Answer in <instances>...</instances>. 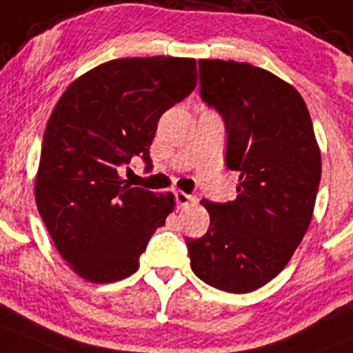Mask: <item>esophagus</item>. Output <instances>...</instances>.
Returning a JSON list of instances; mask_svg holds the SVG:
<instances>
[{
    "mask_svg": "<svg viewBox=\"0 0 353 353\" xmlns=\"http://www.w3.org/2000/svg\"><path fill=\"white\" fill-rule=\"evenodd\" d=\"M174 199H176V203L179 209H184V207L192 205V203L195 202V199H193L192 195H188V193L184 192H176L174 193Z\"/></svg>",
    "mask_w": 353,
    "mask_h": 353,
    "instance_id": "34e87169",
    "label": "esophagus"
}]
</instances>
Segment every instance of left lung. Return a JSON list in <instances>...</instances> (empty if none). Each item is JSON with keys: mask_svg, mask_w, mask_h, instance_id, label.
I'll return each instance as SVG.
<instances>
[{"mask_svg": "<svg viewBox=\"0 0 353 353\" xmlns=\"http://www.w3.org/2000/svg\"><path fill=\"white\" fill-rule=\"evenodd\" d=\"M200 97L221 114L233 202L202 200L210 226L188 239L192 270L221 291L243 294L276 276L305 236L321 183L310 113L294 87L235 61H199Z\"/></svg>", "mask_w": 353, "mask_h": 353, "instance_id": "8db88e82", "label": "left lung"}]
</instances>
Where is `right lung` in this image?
<instances>
[{
	"mask_svg": "<svg viewBox=\"0 0 353 353\" xmlns=\"http://www.w3.org/2000/svg\"><path fill=\"white\" fill-rule=\"evenodd\" d=\"M196 87V61L114 59L59 99L43 136L36 205L59 254L85 281L132 275L174 196L132 188L118 169L150 160L158 120Z\"/></svg>",
	"mask_w": 353,
	"mask_h": 353,
	"instance_id": "add662e5",
	"label": "right lung"
}]
</instances>
